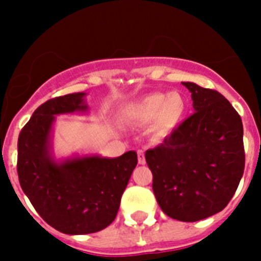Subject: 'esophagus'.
<instances>
[{"label": "esophagus", "instance_id": "1", "mask_svg": "<svg viewBox=\"0 0 261 261\" xmlns=\"http://www.w3.org/2000/svg\"><path fill=\"white\" fill-rule=\"evenodd\" d=\"M138 160H139V164L141 165H144L146 163L145 152H144V150H138Z\"/></svg>", "mask_w": 261, "mask_h": 261}]
</instances>
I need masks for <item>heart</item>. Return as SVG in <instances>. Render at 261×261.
Wrapping results in <instances>:
<instances>
[{"label":"heart","instance_id":"b5f03b06","mask_svg":"<svg viewBox=\"0 0 261 261\" xmlns=\"http://www.w3.org/2000/svg\"><path fill=\"white\" fill-rule=\"evenodd\" d=\"M186 101L178 92L169 94L154 92L128 110V116L140 122H150L156 118L160 130L169 131L180 122L186 114Z\"/></svg>","mask_w":261,"mask_h":261}]
</instances>
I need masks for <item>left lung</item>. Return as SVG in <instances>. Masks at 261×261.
I'll return each mask as SVG.
<instances>
[{
  "label": "left lung",
  "mask_w": 261,
  "mask_h": 261,
  "mask_svg": "<svg viewBox=\"0 0 261 261\" xmlns=\"http://www.w3.org/2000/svg\"><path fill=\"white\" fill-rule=\"evenodd\" d=\"M194 114L145 152L152 191L163 212L196 222L222 211L244 174V128L240 115L215 89L183 82Z\"/></svg>",
  "instance_id": "1"
}]
</instances>
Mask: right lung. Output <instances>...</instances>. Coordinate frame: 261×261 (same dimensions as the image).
Returning a JSON list of instances; mask_svg holds the SVG:
<instances>
[{
	"mask_svg": "<svg viewBox=\"0 0 261 261\" xmlns=\"http://www.w3.org/2000/svg\"><path fill=\"white\" fill-rule=\"evenodd\" d=\"M84 93L55 97L34 111L17 141V174L23 193L48 225L68 235H86L111 225L121 196L138 164L127 151L114 159L84 156L55 163L49 154L54 116L83 111Z\"/></svg>",
	"mask_w": 261,
	"mask_h": 261,
	"instance_id": "right-lung-1",
	"label": "right lung"
}]
</instances>
